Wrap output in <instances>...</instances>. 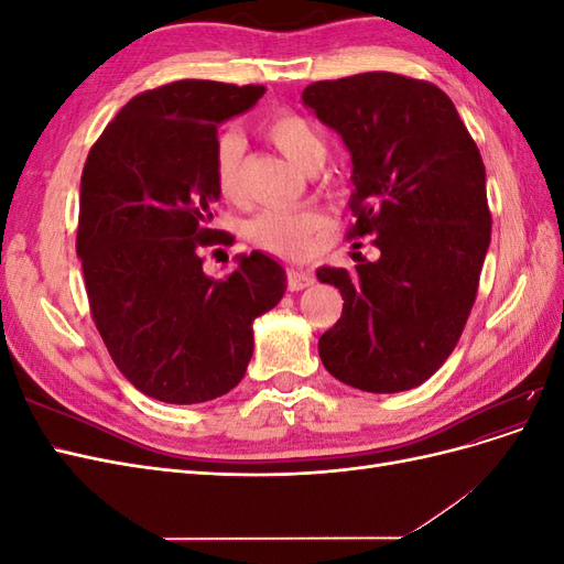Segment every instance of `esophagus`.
I'll use <instances>...</instances> for the list:
<instances>
[{"instance_id": "obj_1", "label": "esophagus", "mask_w": 564, "mask_h": 564, "mask_svg": "<svg viewBox=\"0 0 564 564\" xmlns=\"http://www.w3.org/2000/svg\"><path fill=\"white\" fill-rule=\"evenodd\" d=\"M313 284V275L308 270H286V289L289 292H301V289Z\"/></svg>"}]
</instances>
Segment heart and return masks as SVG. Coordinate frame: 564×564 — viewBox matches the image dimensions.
Instances as JSON below:
<instances>
[{"label": "heart", "instance_id": "b5f03b06", "mask_svg": "<svg viewBox=\"0 0 564 564\" xmlns=\"http://www.w3.org/2000/svg\"><path fill=\"white\" fill-rule=\"evenodd\" d=\"M261 133L282 155L303 172H317L327 158V143L308 119L278 110L261 124ZM212 174L218 195L240 202L245 195V139L237 131H226L216 141ZM324 230V216L315 209H265L256 216L247 235L249 240L282 259H301L311 251L315 237Z\"/></svg>", "mask_w": 564, "mask_h": 564}]
</instances>
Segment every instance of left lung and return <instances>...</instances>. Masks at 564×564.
<instances>
[{"label":"left lung","instance_id":"left-lung-1","mask_svg":"<svg viewBox=\"0 0 564 564\" xmlns=\"http://www.w3.org/2000/svg\"><path fill=\"white\" fill-rule=\"evenodd\" d=\"M303 104L340 133L352 158L346 240L352 272L319 268L344 313L319 336L332 377L367 392L429 381L464 332L491 237L485 164L473 135L435 84L395 73L315 82ZM360 249L362 242H352Z\"/></svg>","mask_w":564,"mask_h":564}]
</instances>
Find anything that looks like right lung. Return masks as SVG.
<instances>
[{
	"mask_svg": "<svg viewBox=\"0 0 564 564\" xmlns=\"http://www.w3.org/2000/svg\"><path fill=\"white\" fill-rule=\"evenodd\" d=\"M263 94L261 84H162L117 112L84 164L77 256L91 317L124 379L160 402L232 390L253 352L251 322L284 296V270L270 256H240L214 280L199 253L235 242L209 228L218 127Z\"/></svg>",
	"mask_w": 564,
	"mask_h": 564,
	"instance_id": "right-lung-1",
	"label": "right lung"
}]
</instances>
